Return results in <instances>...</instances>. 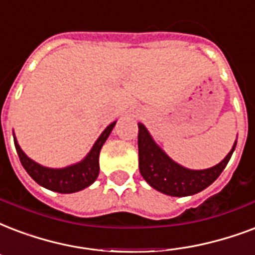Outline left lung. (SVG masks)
I'll list each match as a JSON object with an SVG mask.
<instances>
[{
  "label": "left lung",
  "mask_w": 255,
  "mask_h": 255,
  "mask_svg": "<svg viewBox=\"0 0 255 255\" xmlns=\"http://www.w3.org/2000/svg\"><path fill=\"white\" fill-rule=\"evenodd\" d=\"M137 147H139V170L144 180L155 190L170 197H188L205 190L217 180L234 152L237 140L223 160L205 170H191L183 167L164 152L145 128L137 123Z\"/></svg>",
  "instance_id": "8db88e82"
}]
</instances>
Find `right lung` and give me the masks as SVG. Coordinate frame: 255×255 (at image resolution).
I'll return each mask as SVG.
<instances>
[{"mask_svg":"<svg viewBox=\"0 0 255 255\" xmlns=\"http://www.w3.org/2000/svg\"><path fill=\"white\" fill-rule=\"evenodd\" d=\"M115 124L116 122L111 123L102 132V135L97 137L91 151L85 155L83 160L63 167V168H50V167H45L40 163L34 162L21 149L18 141L15 139L14 132H13V137H14V145L21 164L34 182L50 191L60 192V194H72V192L81 191V190L89 187L97 179L99 170H100V167H99L100 149L108 139V136L111 135Z\"/></svg>","mask_w":255,"mask_h":255,"instance_id":"add662e5","label":"right lung"}]
</instances>
